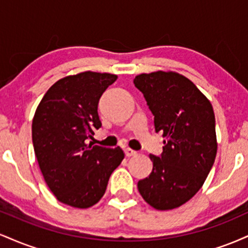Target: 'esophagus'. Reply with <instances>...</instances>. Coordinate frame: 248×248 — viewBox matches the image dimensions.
I'll use <instances>...</instances> for the list:
<instances>
[{
    "instance_id": "34e87169",
    "label": "esophagus",
    "mask_w": 248,
    "mask_h": 248,
    "mask_svg": "<svg viewBox=\"0 0 248 248\" xmlns=\"http://www.w3.org/2000/svg\"><path fill=\"white\" fill-rule=\"evenodd\" d=\"M124 154H126L127 157H130V156H135L136 154H138V152L130 149V148H126V149H124Z\"/></svg>"
}]
</instances>
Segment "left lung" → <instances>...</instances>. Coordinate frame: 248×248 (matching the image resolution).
<instances>
[{"label":"left lung","mask_w":248,"mask_h":248,"mask_svg":"<svg viewBox=\"0 0 248 248\" xmlns=\"http://www.w3.org/2000/svg\"><path fill=\"white\" fill-rule=\"evenodd\" d=\"M134 85L152 110L156 133L166 139L161 156L149 155L153 171L139 181V192L154 209H176L198 192L215 163L212 105L191 80L171 71L142 73Z\"/></svg>","instance_id":"8db88e82"}]
</instances>
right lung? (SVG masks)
<instances>
[{
    "instance_id": "1",
    "label": "right lung",
    "mask_w": 248,
    "mask_h": 248,
    "mask_svg": "<svg viewBox=\"0 0 248 248\" xmlns=\"http://www.w3.org/2000/svg\"><path fill=\"white\" fill-rule=\"evenodd\" d=\"M118 76L86 71L59 79L45 93L32 120V143L39 169L56 198L87 209L104 196L124 153L87 144L101 127L98 104Z\"/></svg>"
}]
</instances>
